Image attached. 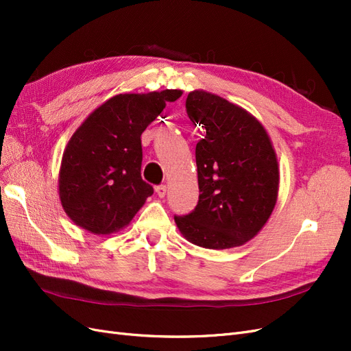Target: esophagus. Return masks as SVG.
<instances>
[{
  "instance_id": "obj_1",
  "label": "esophagus",
  "mask_w": 351,
  "mask_h": 351,
  "mask_svg": "<svg viewBox=\"0 0 351 351\" xmlns=\"http://www.w3.org/2000/svg\"><path fill=\"white\" fill-rule=\"evenodd\" d=\"M155 192L159 197H164L167 195V186H156L155 187Z\"/></svg>"
}]
</instances>
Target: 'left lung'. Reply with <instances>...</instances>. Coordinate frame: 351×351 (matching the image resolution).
Segmentation results:
<instances>
[{"instance_id": "obj_1", "label": "left lung", "mask_w": 351, "mask_h": 351, "mask_svg": "<svg viewBox=\"0 0 351 351\" xmlns=\"http://www.w3.org/2000/svg\"><path fill=\"white\" fill-rule=\"evenodd\" d=\"M189 119L202 125L196 145L199 202L174 217L183 237L205 249H231L252 240L277 204V154L262 123L206 90L187 95Z\"/></svg>"}]
</instances>
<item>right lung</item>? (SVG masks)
Here are the masks:
<instances>
[{"mask_svg":"<svg viewBox=\"0 0 351 351\" xmlns=\"http://www.w3.org/2000/svg\"><path fill=\"white\" fill-rule=\"evenodd\" d=\"M182 90L115 95L92 111L62 154L58 193L74 224L111 234L130 224L154 193L142 180L141 136Z\"/></svg>","mask_w":351,"mask_h":351,"instance_id":"obj_1","label":"right lung"}]
</instances>
